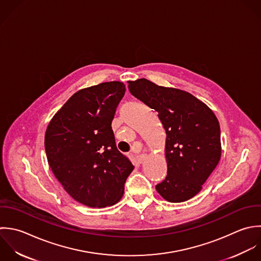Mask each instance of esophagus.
I'll return each instance as SVG.
<instances>
[{
    "label": "esophagus",
    "mask_w": 261,
    "mask_h": 261,
    "mask_svg": "<svg viewBox=\"0 0 261 261\" xmlns=\"http://www.w3.org/2000/svg\"><path fill=\"white\" fill-rule=\"evenodd\" d=\"M146 158H147V154L141 153V154H139V155L136 156V161H137L139 164H141V163H143V161H144Z\"/></svg>",
    "instance_id": "esophagus-1"
}]
</instances>
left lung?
<instances>
[{
  "mask_svg": "<svg viewBox=\"0 0 261 261\" xmlns=\"http://www.w3.org/2000/svg\"><path fill=\"white\" fill-rule=\"evenodd\" d=\"M129 91L159 113L166 130L168 175L155 186L170 202L195 196L218 166L221 128L214 112L191 93L141 78L128 81Z\"/></svg>",
  "mask_w": 261,
  "mask_h": 261,
  "instance_id": "obj_1",
  "label": "left lung"
}]
</instances>
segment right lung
I'll return each mask as SVG.
<instances>
[{"instance_id":"1","label":"right lung","mask_w":261,"mask_h":261,"mask_svg":"<svg viewBox=\"0 0 261 261\" xmlns=\"http://www.w3.org/2000/svg\"><path fill=\"white\" fill-rule=\"evenodd\" d=\"M125 91L119 81L81 89L54 116L45 131L51 172L73 199L89 207L117 203L134 169L118 150L112 129Z\"/></svg>"}]
</instances>
